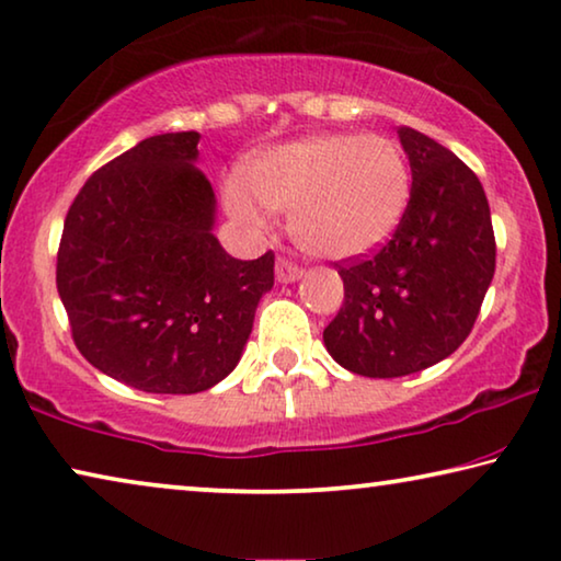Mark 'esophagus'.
<instances>
[{
	"label": "esophagus",
	"instance_id": "1",
	"mask_svg": "<svg viewBox=\"0 0 561 561\" xmlns=\"http://www.w3.org/2000/svg\"><path fill=\"white\" fill-rule=\"evenodd\" d=\"M274 272H277V282H282V284H289V282H297L299 277H302L305 274V270L302 266H297V264H291L289 259H277V266H274Z\"/></svg>",
	"mask_w": 561,
	"mask_h": 561
}]
</instances>
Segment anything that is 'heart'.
I'll list each match as a JSON object with an SVG mask.
<instances>
[{"mask_svg":"<svg viewBox=\"0 0 561 561\" xmlns=\"http://www.w3.org/2000/svg\"><path fill=\"white\" fill-rule=\"evenodd\" d=\"M411 165L378 133H322L264 150L244 179L229 175L224 204L252 231L270 227V208L291 211V237L305 252L345 262L380 249L411 201Z\"/></svg>","mask_w":561,"mask_h":561,"instance_id":"b5f03b06","label":"heart"}]
</instances>
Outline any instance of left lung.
Listing matches in <instances>:
<instances>
[{"mask_svg": "<svg viewBox=\"0 0 561 561\" xmlns=\"http://www.w3.org/2000/svg\"><path fill=\"white\" fill-rule=\"evenodd\" d=\"M413 186L405 216L378 252L340 266L345 302L324 328L328 353L365 378L421 373L471 332L496 270L481 181L413 128L398 130Z\"/></svg>", "mask_w": 561, "mask_h": 561, "instance_id": "obj_1", "label": "left lung"}]
</instances>
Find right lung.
Wrapping results in <instances>:
<instances>
[{"instance_id": "obj_1", "label": "right lung", "mask_w": 561, "mask_h": 561, "mask_svg": "<svg viewBox=\"0 0 561 561\" xmlns=\"http://www.w3.org/2000/svg\"><path fill=\"white\" fill-rule=\"evenodd\" d=\"M198 133L140 140L95 171L67 211L57 291L100 373L191 396L237 367L274 284V254L241 262L214 237L216 196Z\"/></svg>"}]
</instances>
